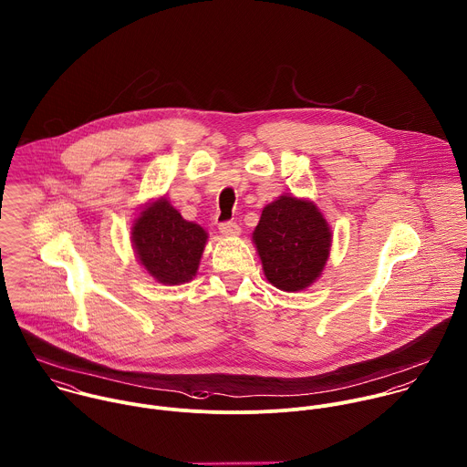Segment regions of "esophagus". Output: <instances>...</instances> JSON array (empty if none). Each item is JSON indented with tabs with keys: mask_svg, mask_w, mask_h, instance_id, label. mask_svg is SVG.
I'll return each instance as SVG.
<instances>
[{
	"mask_svg": "<svg viewBox=\"0 0 467 467\" xmlns=\"http://www.w3.org/2000/svg\"><path fill=\"white\" fill-rule=\"evenodd\" d=\"M220 233L223 236H227V238H234V236H240L242 229H240V225L236 222H225V223L220 225Z\"/></svg>",
	"mask_w": 467,
	"mask_h": 467,
	"instance_id": "esophagus-1",
	"label": "esophagus"
}]
</instances>
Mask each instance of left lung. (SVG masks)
<instances>
[{
    "instance_id": "8db88e82",
    "label": "left lung",
    "mask_w": 467,
    "mask_h": 467,
    "mask_svg": "<svg viewBox=\"0 0 467 467\" xmlns=\"http://www.w3.org/2000/svg\"><path fill=\"white\" fill-rule=\"evenodd\" d=\"M253 244L269 284L298 293L311 287L329 260L333 231L307 198L282 194L264 207Z\"/></svg>"
}]
</instances>
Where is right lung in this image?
<instances>
[{"mask_svg":"<svg viewBox=\"0 0 467 467\" xmlns=\"http://www.w3.org/2000/svg\"><path fill=\"white\" fill-rule=\"evenodd\" d=\"M207 240V231L183 220L167 196L149 200L130 227L140 265L163 285H180L196 276Z\"/></svg>","mask_w":467,"mask_h":467,"instance_id":"add662e5","label":"right lung"}]
</instances>
